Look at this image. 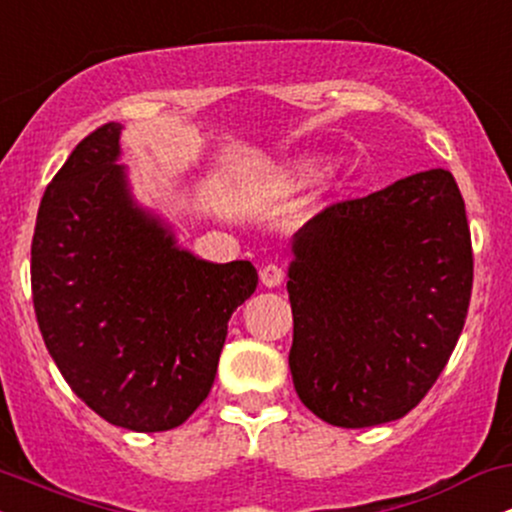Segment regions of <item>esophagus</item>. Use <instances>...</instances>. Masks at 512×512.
Instances as JSON below:
<instances>
[{
	"label": "esophagus",
	"instance_id": "34e87169",
	"mask_svg": "<svg viewBox=\"0 0 512 512\" xmlns=\"http://www.w3.org/2000/svg\"><path fill=\"white\" fill-rule=\"evenodd\" d=\"M260 279L264 286H279L281 281H284V269L279 267V264H264V267L260 269Z\"/></svg>",
	"mask_w": 512,
	"mask_h": 512
}]
</instances>
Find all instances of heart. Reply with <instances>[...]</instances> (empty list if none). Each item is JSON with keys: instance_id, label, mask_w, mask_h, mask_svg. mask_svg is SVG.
<instances>
[{"instance_id": "obj_1", "label": "heart", "mask_w": 512, "mask_h": 512, "mask_svg": "<svg viewBox=\"0 0 512 512\" xmlns=\"http://www.w3.org/2000/svg\"><path fill=\"white\" fill-rule=\"evenodd\" d=\"M308 175H310V168H301V170H298V178H308Z\"/></svg>"}]
</instances>
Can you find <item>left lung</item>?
Segmentation results:
<instances>
[{
	"mask_svg": "<svg viewBox=\"0 0 512 512\" xmlns=\"http://www.w3.org/2000/svg\"><path fill=\"white\" fill-rule=\"evenodd\" d=\"M293 255L289 366L301 402L342 428L402 419L443 373L472 298V236L452 173L431 168L330 204Z\"/></svg>",
	"mask_w": 512,
	"mask_h": 512,
	"instance_id": "obj_1",
	"label": "left lung"
}]
</instances>
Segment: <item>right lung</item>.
I'll use <instances>...</instances> for the list:
<instances>
[{"instance_id":"right-lung-1","label":"right lung","mask_w":512,"mask_h":512,"mask_svg":"<svg viewBox=\"0 0 512 512\" xmlns=\"http://www.w3.org/2000/svg\"><path fill=\"white\" fill-rule=\"evenodd\" d=\"M120 125L81 139L40 199L31 289L40 334L76 397L108 424L168 431L209 395L250 262L211 264L132 204Z\"/></svg>"}]
</instances>
